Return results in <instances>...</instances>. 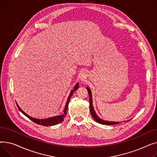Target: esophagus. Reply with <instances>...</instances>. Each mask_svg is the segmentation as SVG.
I'll return each instance as SVG.
<instances>
[{
  "instance_id": "obj_1",
  "label": "esophagus",
  "mask_w": 157,
  "mask_h": 157,
  "mask_svg": "<svg viewBox=\"0 0 157 157\" xmlns=\"http://www.w3.org/2000/svg\"><path fill=\"white\" fill-rule=\"evenodd\" d=\"M79 79L80 80L83 82V81H86V74L85 73H81L80 75H79Z\"/></svg>"
}]
</instances>
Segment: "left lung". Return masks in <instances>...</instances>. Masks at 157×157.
I'll return each mask as SVG.
<instances>
[{
    "instance_id": "8db88e82",
    "label": "left lung",
    "mask_w": 157,
    "mask_h": 157,
    "mask_svg": "<svg viewBox=\"0 0 157 157\" xmlns=\"http://www.w3.org/2000/svg\"><path fill=\"white\" fill-rule=\"evenodd\" d=\"M86 89L88 90V92L89 94V100H90V113H91V114L92 117L94 118V119L97 122L101 124L102 125H116V124H118L119 122L118 121H104V120L100 118L97 116V114H96L94 106H93V101H92V92L91 90L90 89V88H88V86L86 87ZM129 121V120H128Z\"/></svg>"
}]
</instances>
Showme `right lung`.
Segmentation results:
<instances>
[{
	"label": "right lung",
	"instance_id": "obj_1",
	"mask_svg": "<svg viewBox=\"0 0 157 157\" xmlns=\"http://www.w3.org/2000/svg\"><path fill=\"white\" fill-rule=\"evenodd\" d=\"M79 88V83H77L76 84V85L74 86V89L72 90L70 94H69V95L67 98V102H66L65 103V108H64V109H63V113L62 114H60V115H58V116H55V117H49V118H46V119H38V118H33V117H31L30 116H29V115L25 113L20 108V106L18 105V104H17V102H16V105H17V107L19 109V110L24 114L25 115V116L27 117H28L30 120H32V121H34V123H37V124H39V125H43V126H46V127H48V126H52V125H57L59 124V123H60L62 121H63V118L65 117V115L67 114V108H68V105H69V101H70V99L71 98V96L72 95L73 93L76 91V90Z\"/></svg>",
	"mask_w": 157,
	"mask_h": 157
}]
</instances>
